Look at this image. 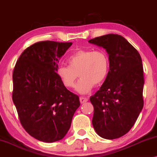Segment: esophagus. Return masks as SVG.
I'll use <instances>...</instances> for the list:
<instances>
[{
	"label": "esophagus",
	"mask_w": 157,
	"mask_h": 157,
	"mask_svg": "<svg viewBox=\"0 0 157 157\" xmlns=\"http://www.w3.org/2000/svg\"><path fill=\"white\" fill-rule=\"evenodd\" d=\"M79 101H80L81 104H83V103H86L87 101L88 98L85 97H80L79 98Z\"/></svg>",
	"instance_id": "1"
}]
</instances>
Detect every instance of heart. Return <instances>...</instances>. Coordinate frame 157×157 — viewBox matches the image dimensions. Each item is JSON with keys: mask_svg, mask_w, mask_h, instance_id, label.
I'll list each match as a JSON object with an SVG mask.
<instances>
[{"mask_svg": "<svg viewBox=\"0 0 157 157\" xmlns=\"http://www.w3.org/2000/svg\"><path fill=\"white\" fill-rule=\"evenodd\" d=\"M68 66H61L57 75L63 86L68 89L74 86L78 74L79 81L76 91L81 94L89 93L94 86H99L106 80L109 71V59L102 51L78 49L67 59Z\"/></svg>", "mask_w": 157, "mask_h": 157, "instance_id": "obj_1", "label": "heart"}]
</instances>
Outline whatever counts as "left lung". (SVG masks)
Listing matches in <instances>:
<instances>
[{
    "label": "left lung",
    "mask_w": 157,
    "mask_h": 157,
    "mask_svg": "<svg viewBox=\"0 0 157 157\" xmlns=\"http://www.w3.org/2000/svg\"><path fill=\"white\" fill-rule=\"evenodd\" d=\"M89 42L106 49L109 59L106 80L90 97L94 109L92 124L102 138H119L129 132L144 106L141 56L118 34H107Z\"/></svg>",
    "instance_id": "obj_1"
}]
</instances>
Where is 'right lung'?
<instances>
[{"label":"right lung","mask_w":157,"mask_h":157,"mask_svg":"<svg viewBox=\"0 0 157 157\" xmlns=\"http://www.w3.org/2000/svg\"><path fill=\"white\" fill-rule=\"evenodd\" d=\"M72 43L37 42L21 53L13 72L12 98L21 125L38 140H61L80 106L78 96L57 75L59 62Z\"/></svg>","instance_id":"obj_1"}]
</instances>
